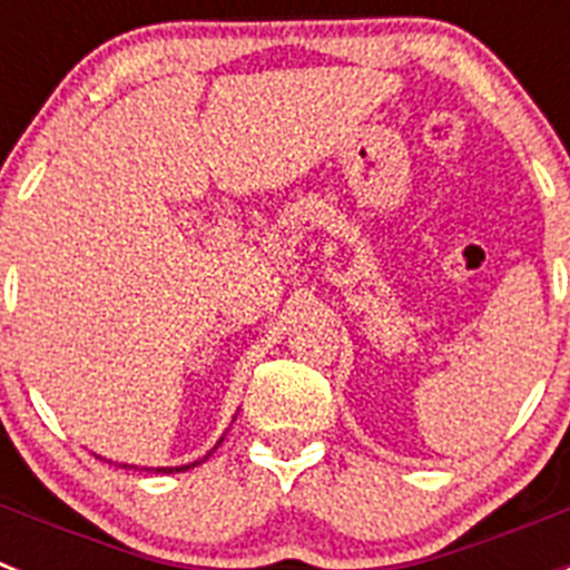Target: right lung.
Instances as JSON below:
<instances>
[{
	"instance_id": "obj_1",
	"label": "right lung",
	"mask_w": 570,
	"mask_h": 570,
	"mask_svg": "<svg viewBox=\"0 0 570 570\" xmlns=\"http://www.w3.org/2000/svg\"><path fill=\"white\" fill-rule=\"evenodd\" d=\"M223 440H225V436H223ZM223 440L216 442V445H214V448H210V451H208V454H205V456H203V460H196V462H190V465H176V468H145V471H156V473H179V471H188V468H194V465H199V462H205V460H208V456H210V454H214L216 448L223 445ZM122 468H136V465H122Z\"/></svg>"
}]
</instances>
